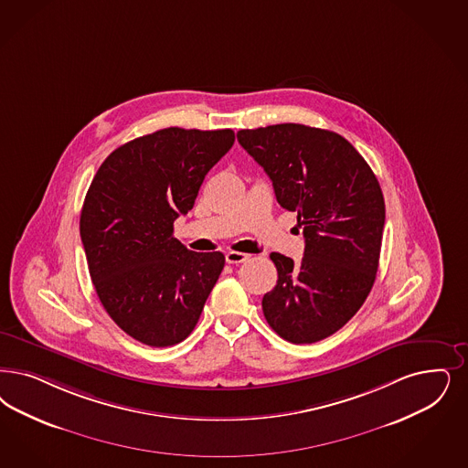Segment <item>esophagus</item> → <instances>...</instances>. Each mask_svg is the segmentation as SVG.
Segmentation results:
<instances>
[{"label": "esophagus", "instance_id": "34e87169", "mask_svg": "<svg viewBox=\"0 0 468 468\" xmlns=\"http://www.w3.org/2000/svg\"><path fill=\"white\" fill-rule=\"evenodd\" d=\"M247 259H249V256L243 254V252H237V250L226 252V262H229V264H240V262L247 261Z\"/></svg>", "mask_w": 468, "mask_h": 468}]
</instances>
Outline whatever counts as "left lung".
<instances>
[{
    "instance_id": "1",
    "label": "left lung",
    "mask_w": 468,
    "mask_h": 468,
    "mask_svg": "<svg viewBox=\"0 0 468 468\" xmlns=\"http://www.w3.org/2000/svg\"><path fill=\"white\" fill-rule=\"evenodd\" d=\"M237 138L273 181L278 204L297 212L306 239L301 264L271 252L278 282L262 297L264 318L292 344L326 339L373 287L386 223L380 185L334 131L287 122L242 129Z\"/></svg>"
}]
</instances>
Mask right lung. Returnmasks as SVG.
Returning a JSON list of instances; mask_svg holds the SVG:
<instances>
[{"label":"right lung","mask_w":468,"mask_h":468,"mask_svg":"<svg viewBox=\"0 0 468 468\" xmlns=\"http://www.w3.org/2000/svg\"><path fill=\"white\" fill-rule=\"evenodd\" d=\"M233 142L231 129H161L115 148L93 177L82 245L101 306L129 337L167 347L198 322L225 256L188 250L173 225Z\"/></svg>","instance_id":"obj_1"}]
</instances>
